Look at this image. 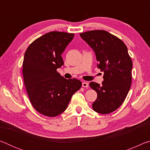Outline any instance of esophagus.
<instances>
[{
    "mask_svg": "<svg viewBox=\"0 0 150 150\" xmlns=\"http://www.w3.org/2000/svg\"><path fill=\"white\" fill-rule=\"evenodd\" d=\"M82 86L83 87H88V83L87 82H83L82 83Z\"/></svg>",
    "mask_w": 150,
    "mask_h": 150,
    "instance_id": "obj_1",
    "label": "esophagus"
}]
</instances>
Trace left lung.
<instances>
[{
    "mask_svg": "<svg viewBox=\"0 0 150 150\" xmlns=\"http://www.w3.org/2000/svg\"><path fill=\"white\" fill-rule=\"evenodd\" d=\"M80 36L95 53L97 67L104 72L102 85L95 82L90 87L97 93L93 109L109 114L121 106L130 91L132 62L125 44L105 30H91Z\"/></svg>",
    "mask_w": 150,
    "mask_h": 150,
    "instance_id": "8db88e82",
    "label": "left lung"
}]
</instances>
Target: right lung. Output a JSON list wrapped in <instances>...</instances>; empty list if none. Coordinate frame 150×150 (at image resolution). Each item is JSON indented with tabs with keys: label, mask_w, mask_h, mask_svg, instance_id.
<instances>
[{
	"label": "right lung",
	"mask_w": 150,
	"mask_h": 150,
	"mask_svg": "<svg viewBox=\"0 0 150 150\" xmlns=\"http://www.w3.org/2000/svg\"><path fill=\"white\" fill-rule=\"evenodd\" d=\"M74 34L51 32L30 44L25 52L22 74L32 106L38 112L57 116L67 108L72 96L81 87L76 79H66L57 71L63 65L62 54Z\"/></svg>",
	"instance_id": "obj_1"
}]
</instances>
